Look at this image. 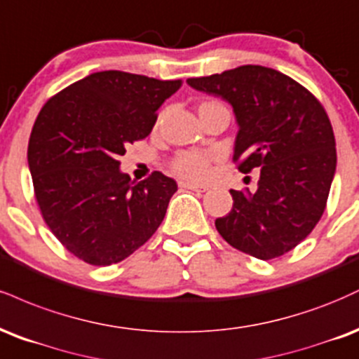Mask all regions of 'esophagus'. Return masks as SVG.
Segmentation results:
<instances>
[{
	"instance_id": "34e87169",
	"label": "esophagus",
	"mask_w": 359,
	"mask_h": 359,
	"mask_svg": "<svg viewBox=\"0 0 359 359\" xmlns=\"http://www.w3.org/2000/svg\"><path fill=\"white\" fill-rule=\"evenodd\" d=\"M180 187H181V188H187V189H191V191H198V193H203V191H206V188H205V187H198V184L187 183V181H181Z\"/></svg>"
}]
</instances>
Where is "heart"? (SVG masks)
<instances>
[{
	"mask_svg": "<svg viewBox=\"0 0 359 359\" xmlns=\"http://www.w3.org/2000/svg\"><path fill=\"white\" fill-rule=\"evenodd\" d=\"M217 104V102H203L201 105ZM210 163L212 158L208 154L196 153V151H187L181 153L172 159L171 170L181 180L193 181V183H201V181L208 180L210 176Z\"/></svg>",
	"mask_w": 359,
	"mask_h": 359,
	"instance_id": "heart-1",
	"label": "heart"
}]
</instances>
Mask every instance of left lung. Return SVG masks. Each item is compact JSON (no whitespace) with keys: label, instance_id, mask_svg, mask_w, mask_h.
Wrapping results in <instances>:
<instances>
[{"label":"left lung","instance_id":"1","mask_svg":"<svg viewBox=\"0 0 359 359\" xmlns=\"http://www.w3.org/2000/svg\"><path fill=\"white\" fill-rule=\"evenodd\" d=\"M233 107L238 171L260 168L257 191L230 189L233 206L215 226L231 247L260 260L292 250L321 220L336 171L330 117L296 80L262 65L188 79Z\"/></svg>","mask_w":359,"mask_h":359}]
</instances>
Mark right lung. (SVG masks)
<instances>
[{"instance_id":"right-lung-1","label":"right lung","mask_w":359,"mask_h":359,"mask_svg":"<svg viewBox=\"0 0 359 359\" xmlns=\"http://www.w3.org/2000/svg\"><path fill=\"white\" fill-rule=\"evenodd\" d=\"M181 80L121 70L87 75L41 107L28 166L43 220L70 254L90 265L124 260L153 237L178 184L154 171L130 181L126 146L149 136Z\"/></svg>"}]
</instances>
